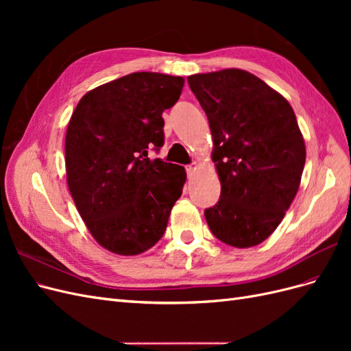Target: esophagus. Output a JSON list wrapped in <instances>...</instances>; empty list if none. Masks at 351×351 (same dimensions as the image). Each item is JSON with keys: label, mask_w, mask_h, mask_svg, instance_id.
I'll list each match as a JSON object with an SVG mask.
<instances>
[{"label": "esophagus", "mask_w": 351, "mask_h": 351, "mask_svg": "<svg viewBox=\"0 0 351 351\" xmlns=\"http://www.w3.org/2000/svg\"><path fill=\"white\" fill-rule=\"evenodd\" d=\"M195 169H196V162H193V164H190V165H187V167H186V171H187V176H192V174L195 173Z\"/></svg>", "instance_id": "obj_1"}]
</instances>
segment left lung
<instances>
[{"label": "left lung", "mask_w": 351, "mask_h": 351, "mask_svg": "<svg viewBox=\"0 0 351 351\" xmlns=\"http://www.w3.org/2000/svg\"><path fill=\"white\" fill-rule=\"evenodd\" d=\"M189 86L204 108L221 182L218 204L205 209L218 240L256 246L280 226L299 190L306 146L282 95L240 69L193 74Z\"/></svg>", "instance_id": "8db88e82"}]
</instances>
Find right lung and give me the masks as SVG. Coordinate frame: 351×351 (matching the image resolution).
Instances as JSON below:
<instances>
[{"instance_id":"obj_1","label":"right lung","mask_w":351,"mask_h":351,"mask_svg":"<svg viewBox=\"0 0 351 351\" xmlns=\"http://www.w3.org/2000/svg\"><path fill=\"white\" fill-rule=\"evenodd\" d=\"M184 79L141 71L89 90L66 133L71 197L92 237L107 250L134 256L164 236L183 193L186 171L147 158L164 145L162 112L178 101Z\"/></svg>"}]
</instances>
